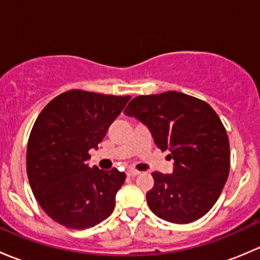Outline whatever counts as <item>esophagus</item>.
I'll list each match as a JSON object with an SVG mask.
<instances>
[{
  "mask_svg": "<svg viewBox=\"0 0 260 260\" xmlns=\"http://www.w3.org/2000/svg\"><path fill=\"white\" fill-rule=\"evenodd\" d=\"M140 174H141L140 171H136V170H133V169L127 170V175L129 177H136V176H138V175H140Z\"/></svg>",
  "mask_w": 260,
  "mask_h": 260,
  "instance_id": "34e87169",
  "label": "esophagus"
}]
</instances>
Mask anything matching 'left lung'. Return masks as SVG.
Returning a JSON list of instances; mask_svg holds the SVG:
<instances>
[{
	"label": "left lung",
	"mask_w": 260,
	"mask_h": 260,
	"mask_svg": "<svg viewBox=\"0 0 260 260\" xmlns=\"http://www.w3.org/2000/svg\"><path fill=\"white\" fill-rule=\"evenodd\" d=\"M124 114L146 124L156 146L174 159L172 174H152L154 185L146 195L152 212L175 224L203 217L229 176V140L219 115L179 91L136 96Z\"/></svg>",
	"instance_id": "8db88e82"
}]
</instances>
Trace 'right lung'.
<instances>
[{
	"instance_id": "add662e5",
	"label": "right lung",
	"mask_w": 260,
	"mask_h": 260,
	"mask_svg": "<svg viewBox=\"0 0 260 260\" xmlns=\"http://www.w3.org/2000/svg\"><path fill=\"white\" fill-rule=\"evenodd\" d=\"M129 99L74 89L55 96L39 114L26 170L34 196L54 221L81 230L113 212L125 174L90 169L86 161Z\"/></svg>"
}]
</instances>
